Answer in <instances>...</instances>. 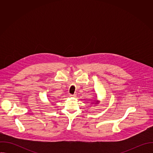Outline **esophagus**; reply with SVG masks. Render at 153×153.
Instances as JSON below:
<instances>
[{"instance_id": "34e87169", "label": "esophagus", "mask_w": 153, "mask_h": 153, "mask_svg": "<svg viewBox=\"0 0 153 153\" xmlns=\"http://www.w3.org/2000/svg\"><path fill=\"white\" fill-rule=\"evenodd\" d=\"M76 96V95H74V94H71L70 95V97H75Z\"/></svg>"}]
</instances>
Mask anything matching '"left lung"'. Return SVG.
<instances>
[{"mask_svg":"<svg viewBox=\"0 0 153 153\" xmlns=\"http://www.w3.org/2000/svg\"><path fill=\"white\" fill-rule=\"evenodd\" d=\"M93 102H94L92 103H93V104H96V105H97V104L99 103V101H98L97 99H96V100H93Z\"/></svg>","mask_w":153,"mask_h":153,"instance_id":"1","label":"left lung"}]
</instances>
